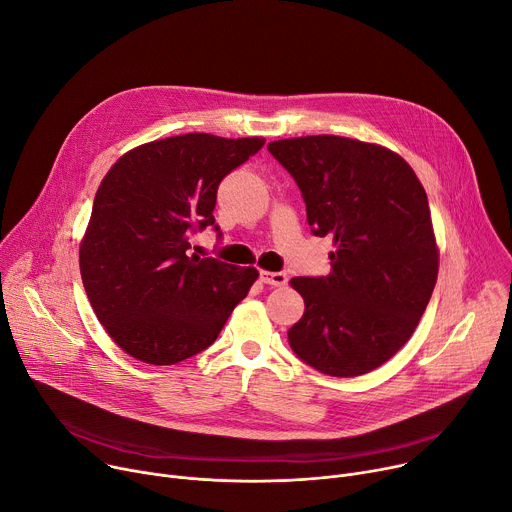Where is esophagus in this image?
Instances as JSON below:
<instances>
[{
    "mask_svg": "<svg viewBox=\"0 0 512 512\" xmlns=\"http://www.w3.org/2000/svg\"><path fill=\"white\" fill-rule=\"evenodd\" d=\"M260 279L270 287H285L289 281L285 272H270V270H260Z\"/></svg>",
    "mask_w": 512,
    "mask_h": 512,
    "instance_id": "esophagus-1",
    "label": "esophagus"
}]
</instances>
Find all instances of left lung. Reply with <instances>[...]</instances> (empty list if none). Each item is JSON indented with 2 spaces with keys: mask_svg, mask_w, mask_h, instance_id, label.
<instances>
[{
  "mask_svg": "<svg viewBox=\"0 0 512 512\" xmlns=\"http://www.w3.org/2000/svg\"><path fill=\"white\" fill-rule=\"evenodd\" d=\"M295 178L311 231L332 235L326 277H295L303 318L289 344L309 367L357 377L387 363L414 334L439 274L424 186L402 155L338 135L270 141Z\"/></svg>",
  "mask_w": 512,
  "mask_h": 512,
  "instance_id": "obj_1",
  "label": "left lung"
}]
</instances>
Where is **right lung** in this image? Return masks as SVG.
<instances>
[{"label": "right lung", "instance_id": "add662e5", "mask_svg": "<svg viewBox=\"0 0 512 512\" xmlns=\"http://www.w3.org/2000/svg\"><path fill=\"white\" fill-rule=\"evenodd\" d=\"M262 145L176 135L127 151L102 178L80 272L98 322L133 359L176 365L205 350L258 279L188 248L194 229L215 225L219 182Z\"/></svg>", "mask_w": 512, "mask_h": 512}]
</instances>
